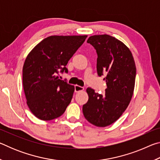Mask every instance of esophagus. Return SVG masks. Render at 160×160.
Segmentation results:
<instances>
[{
	"mask_svg": "<svg viewBox=\"0 0 160 160\" xmlns=\"http://www.w3.org/2000/svg\"><path fill=\"white\" fill-rule=\"evenodd\" d=\"M83 90H84V88H82V87L79 86L78 85H75V92H78L83 91Z\"/></svg>",
	"mask_w": 160,
	"mask_h": 160,
	"instance_id": "34e87169",
	"label": "esophagus"
}]
</instances>
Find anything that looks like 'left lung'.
I'll use <instances>...</instances> for the list:
<instances>
[{
    "mask_svg": "<svg viewBox=\"0 0 160 160\" xmlns=\"http://www.w3.org/2000/svg\"><path fill=\"white\" fill-rule=\"evenodd\" d=\"M87 42L97 51V70L99 76L106 75L104 94L86 90L89 99L82 107L85 118L97 127H106L121 117L133 94L136 67L128 47L108 34L93 35Z\"/></svg>",
    "mask_w": 160,
    "mask_h": 160,
    "instance_id": "1",
    "label": "left lung"
}]
</instances>
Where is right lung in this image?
<instances>
[{"mask_svg": "<svg viewBox=\"0 0 160 160\" xmlns=\"http://www.w3.org/2000/svg\"><path fill=\"white\" fill-rule=\"evenodd\" d=\"M87 35L50 36L35 46L27 56L22 69L27 104L37 118L53 120L61 116L71 102L75 87L58 79Z\"/></svg>", "mask_w": 160, "mask_h": 160, "instance_id": "right-lung-1", "label": "right lung"}]
</instances>
